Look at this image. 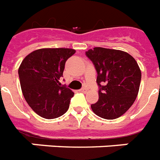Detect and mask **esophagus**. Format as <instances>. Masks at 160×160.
Here are the masks:
<instances>
[{
  "label": "esophagus",
  "mask_w": 160,
  "mask_h": 160,
  "mask_svg": "<svg viewBox=\"0 0 160 160\" xmlns=\"http://www.w3.org/2000/svg\"><path fill=\"white\" fill-rule=\"evenodd\" d=\"M80 92H81L86 93L87 92H88V88H87L86 87H84V88H82V89H80Z\"/></svg>",
  "instance_id": "esophagus-1"
}]
</instances>
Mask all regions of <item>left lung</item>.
Returning <instances> with one entry per match:
<instances>
[{
    "mask_svg": "<svg viewBox=\"0 0 160 160\" xmlns=\"http://www.w3.org/2000/svg\"><path fill=\"white\" fill-rule=\"evenodd\" d=\"M98 72L99 99L91 105L97 116L113 120L125 114L136 99L141 71L131 54L117 49L96 47L86 52Z\"/></svg>",
    "mask_w": 160,
    "mask_h": 160,
    "instance_id": "left-lung-1",
    "label": "left lung"
}]
</instances>
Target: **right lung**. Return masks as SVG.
<instances>
[{"instance_id":"right-lung-1","label":"right lung","mask_w":160,"mask_h":160,"mask_svg":"<svg viewBox=\"0 0 160 160\" xmlns=\"http://www.w3.org/2000/svg\"><path fill=\"white\" fill-rule=\"evenodd\" d=\"M76 52L72 48H39L29 53L18 73L25 101L36 114L45 119L59 117L67 112L74 93L62 86L65 62Z\"/></svg>"}]
</instances>
